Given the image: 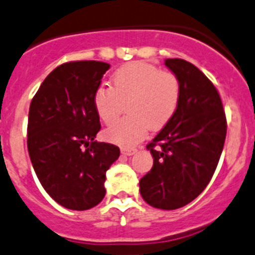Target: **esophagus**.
Here are the masks:
<instances>
[{"label":"esophagus","instance_id":"esophagus-1","mask_svg":"<svg viewBox=\"0 0 255 255\" xmlns=\"http://www.w3.org/2000/svg\"><path fill=\"white\" fill-rule=\"evenodd\" d=\"M121 152H122V154H125V156H132V154H134L135 152H137V149L135 148H122L121 149Z\"/></svg>","mask_w":255,"mask_h":255}]
</instances>
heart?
Wrapping results in <instances>:
<instances>
[{
	"instance_id": "1",
	"label": "heart",
	"mask_w": 255,
	"mask_h": 255,
	"mask_svg": "<svg viewBox=\"0 0 255 255\" xmlns=\"http://www.w3.org/2000/svg\"><path fill=\"white\" fill-rule=\"evenodd\" d=\"M180 82L171 71L148 63H130L113 74L112 87L101 84L93 95L102 122L111 125L126 106L128 116L104 132L109 142L132 147L146 137L149 127L161 128L175 114L180 102Z\"/></svg>"
}]
</instances>
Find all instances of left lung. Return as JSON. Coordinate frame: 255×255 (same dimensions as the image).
<instances>
[{
	"mask_svg": "<svg viewBox=\"0 0 255 255\" xmlns=\"http://www.w3.org/2000/svg\"><path fill=\"white\" fill-rule=\"evenodd\" d=\"M165 65L180 82V102L147 144L153 166L139 180V192L148 205L175 210L210 182L224 147L227 118L218 90L203 71L182 59H166Z\"/></svg>",
	"mask_w": 255,
	"mask_h": 255,
	"instance_id": "1",
	"label": "left lung"
}]
</instances>
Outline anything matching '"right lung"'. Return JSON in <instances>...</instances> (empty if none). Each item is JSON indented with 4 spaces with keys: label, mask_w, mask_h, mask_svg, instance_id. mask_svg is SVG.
I'll return each instance as SVG.
<instances>
[{
    "label": "right lung",
    "mask_w": 255,
    "mask_h": 255,
    "mask_svg": "<svg viewBox=\"0 0 255 255\" xmlns=\"http://www.w3.org/2000/svg\"><path fill=\"white\" fill-rule=\"evenodd\" d=\"M102 61H70L46 77L28 111L27 149L40 184L70 210L94 208L106 195V172L120 157L95 141L101 129L93 95L109 69Z\"/></svg>",
    "instance_id": "obj_1"
}]
</instances>
